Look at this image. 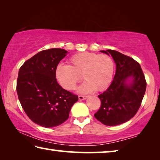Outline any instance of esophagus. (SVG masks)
Here are the masks:
<instances>
[{
	"instance_id": "1",
	"label": "esophagus",
	"mask_w": 160,
	"mask_h": 160,
	"mask_svg": "<svg viewBox=\"0 0 160 160\" xmlns=\"http://www.w3.org/2000/svg\"><path fill=\"white\" fill-rule=\"evenodd\" d=\"M78 98L80 100H83V99H85L87 98V96H84V95H79L78 96Z\"/></svg>"
}]
</instances>
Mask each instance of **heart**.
I'll return each mask as SVG.
<instances>
[{"label":"heart","instance_id":"1","mask_svg":"<svg viewBox=\"0 0 160 160\" xmlns=\"http://www.w3.org/2000/svg\"><path fill=\"white\" fill-rule=\"evenodd\" d=\"M114 63L107 54L83 52L75 54L68 60V66L58 65L56 78L59 84L68 90H73L82 78L86 81L79 88V92L88 93L95 90L103 91L112 81Z\"/></svg>","mask_w":160,"mask_h":160}]
</instances>
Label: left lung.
<instances>
[{
	"instance_id": "8db88e82",
	"label": "left lung",
	"mask_w": 160,
	"mask_h": 160,
	"mask_svg": "<svg viewBox=\"0 0 160 160\" xmlns=\"http://www.w3.org/2000/svg\"><path fill=\"white\" fill-rule=\"evenodd\" d=\"M116 65L115 76L107 90L98 95L101 106L94 117L106 126H117L136 114L146 90L144 73L139 63L118 51L108 49ZM132 79L128 85L127 81Z\"/></svg>"
}]
</instances>
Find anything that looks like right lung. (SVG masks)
I'll return each instance as SVG.
<instances>
[{
	"instance_id": "obj_1",
	"label": "right lung",
	"mask_w": 160,
	"mask_h": 160,
	"mask_svg": "<svg viewBox=\"0 0 160 160\" xmlns=\"http://www.w3.org/2000/svg\"><path fill=\"white\" fill-rule=\"evenodd\" d=\"M67 51L50 48L26 61L19 70L18 99L28 117L45 128L61 125L69 117L78 96L58 83L56 69Z\"/></svg>"
}]
</instances>
